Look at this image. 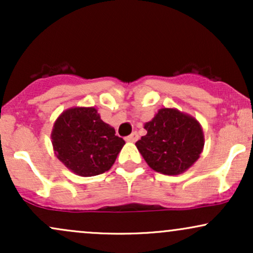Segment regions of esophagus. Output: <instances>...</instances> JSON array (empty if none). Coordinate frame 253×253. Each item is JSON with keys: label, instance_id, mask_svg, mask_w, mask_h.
<instances>
[{"label": "esophagus", "instance_id": "1", "mask_svg": "<svg viewBox=\"0 0 253 253\" xmlns=\"http://www.w3.org/2000/svg\"><path fill=\"white\" fill-rule=\"evenodd\" d=\"M138 138H139L138 133L133 132L132 134H129L128 136H126V138H125V139H126V141H129V143H134V141L138 140Z\"/></svg>", "mask_w": 253, "mask_h": 253}]
</instances>
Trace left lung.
<instances>
[{
  "label": "left lung",
  "instance_id": "left-lung-1",
  "mask_svg": "<svg viewBox=\"0 0 253 253\" xmlns=\"http://www.w3.org/2000/svg\"><path fill=\"white\" fill-rule=\"evenodd\" d=\"M146 135L135 143L151 169L164 175L184 172L199 159L205 145L201 125L175 108H162L144 125Z\"/></svg>",
  "mask_w": 253,
  "mask_h": 253
}]
</instances>
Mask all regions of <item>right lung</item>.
<instances>
[{"label": "right lung", "mask_w": 253, "mask_h": 253, "mask_svg": "<svg viewBox=\"0 0 253 253\" xmlns=\"http://www.w3.org/2000/svg\"><path fill=\"white\" fill-rule=\"evenodd\" d=\"M54 153L78 176L108 171L125 145L115 129L101 120L94 107H75L58 117L51 133Z\"/></svg>", "instance_id": "1"}]
</instances>
